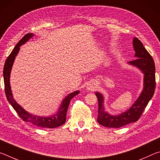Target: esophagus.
I'll return each instance as SVG.
<instances>
[{
  "mask_svg": "<svg viewBox=\"0 0 160 160\" xmlns=\"http://www.w3.org/2000/svg\"><path fill=\"white\" fill-rule=\"evenodd\" d=\"M88 89L89 90H94V87L90 86V85H89V86L88 87Z\"/></svg>",
  "mask_w": 160,
  "mask_h": 160,
  "instance_id": "34e87169",
  "label": "esophagus"
}]
</instances>
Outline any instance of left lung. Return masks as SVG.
Listing matches in <instances>:
<instances>
[{"label": "left lung", "instance_id": "1", "mask_svg": "<svg viewBox=\"0 0 160 160\" xmlns=\"http://www.w3.org/2000/svg\"><path fill=\"white\" fill-rule=\"evenodd\" d=\"M132 45L135 51V57L137 58L129 61L128 63L137 67L144 73V88L132 107L126 112L117 116L110 115L105 112L104 97L102 94L95 93L99 104L97 121L99 124L108 128H120L137 121L155 93L156 85L155 66L153 58L138 38H134Z\"/></svg>", "mask_w": 160, "mask_h": 160}]
</instances>
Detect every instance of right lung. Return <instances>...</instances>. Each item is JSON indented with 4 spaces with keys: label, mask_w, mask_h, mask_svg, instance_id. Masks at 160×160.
Masks as SVG:
<instances>
[{
    "label": "right lung",
    "mask_w": 160,
    "mask_h": 160,
    "mask_svg": "<svg viewBox=\"0 0 160 160\" xmlns=\"http://www.w3.org/2000/svg\"><path fill=\"white\" fill-rule=\"evenodd\" d=\"M34 36L32 33H28L25 34L22 39L19 41V42L15 46V48H13L12 52L10 53L8 57L7 58L6 61L4 65L3 68V78H4V85H5V92L8 101L11 104L13 109L15 110V112L18 113L19 116L24 121L32 123L34 125L42 127V128H53L58 127L65 123L66 120V113L68 108L70 100L72 99V97L80 92L79 91H75L69 94L66 98H65L63 102H62L61 107L58 109V112L56 114H53L49 117H41V116H37L35 115H32L31 113H28V112L21 107L17 102H15L12 97L11 88H10V71H11L12 66L13 62L15 61V58L17 56V54L20 50V47L21 45L25 44L28 40Z\"/></svg>",
    "instance_id": "1"
}]
</instances>
